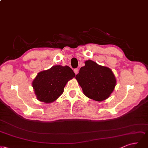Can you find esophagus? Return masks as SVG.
Returning <instances> with one entry per match:
<instances>
[{
  "label": "esophagus",
  "mask_w": 148,
  "mask_h": 148,
  "mask_svg": "<svg viewBox=\"0 0 148 148\" xmlns=\"http://www.w3.org/2000/svg\"><path fill=\"white\" fill-rule=\"evenodd\" d=\"M78 71H79V70H78V69L75 68V69H74V72L75 73V74H77L78 73Z\"/></svg>",
  "instance_id": "1"
}]
</instances>
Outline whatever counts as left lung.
<instances>
[{"mask_svg":"<svg viewBox=\"0 0 148 148\" xmlns=\"http://www.w3.org/2000/svg\"><path fill=\"white\" fill-rule=\"evenodd\" d=\"M75 79L85 96L97 101L109 98L116 85L112 70L92 60L85 62Z\"/></svg>","mask_w":148,"mask_h":148,"instance_id":"left-lung-1","label":"left lung"}]
</instances>
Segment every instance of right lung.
Here are the masks:
<instances>
[{"label":"right lung","mask_w":148,"mask_h":148,"mask_svg":"<svg viewBox=\"0 0 148 148\" xmlns=\"http://www.w3.org/2000/svg\"><path fill=\"white\" fill-rule=\"evenodd\" d=\"M75 76L68 66L56 65L37 74L32 82L37 99L45 103L53 102L63 93L68 81Z\"/></svg>","instance_id":"add662e5"}]
</instances>
